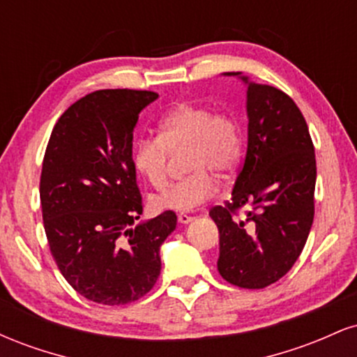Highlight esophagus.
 Wrapping results in <instances>:
<instances>
[{"instance_id": "esophagus-1", "label": "esophagus", "mask_w": 357, "mask_h": 357, "mask_svg": "<svg viewBox=\"0 0 357 357\" xmlns=\"http://www.w3.org/2000/svg\"><path fill=\"white\" fill-rule=\"evenodd\" d=\"M192 220H195V218H192V216H190V215H186V213H181V215H178V221H179V223H183V225L191 223Z\"/></svg>"}]
</instances>
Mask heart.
Instances as JSON below:
<instances>
[{
	"instance_id": "heart-1",
	"label": "heart",
	"mask_w": 357,
	"mask_h": 357,
	"mask_svg": "<svg viewBox=\"0 0 357 357\" xmlns=\"http://www.w3.org/2000/svg\"><path fill=\"white\" fill-rule=\"evenodd\" d=\"M158 137L136 142L132 165L147 184L161 190L167 181L169 153L188 151L184 169L190 176L154 196L153 206L165 211H192L216 191V179H228L240 165L243 137L231 114L184 102L158 121Z\"/></svg>"
}]
</instances>
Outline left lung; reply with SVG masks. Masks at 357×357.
<instances>
[{
  "label": "left lung",
  "instance_id": "left-lung-1",
  "mask_svg": "<svg viewBox=\"0 0 357 357\" xmlns=\"http://www.w3.org/2000/svg\"><path fill=\"white\" fill-rule=\"evenodd\" d=\"M247 87L248 144L227 206L210 216L220 230V275L241 289H264L292 268L314 221L315 154L296 102L241 72ZM247 207L241 220L232 218Z\"/></svg>",
  "mask_w": 357,
  "mask_h": 357
}]
</instances>
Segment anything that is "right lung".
Here are the masks:
<instances>
[{
  "label": "right lung",
  "instance_id": "right-lung-1",
  "mask_svg": "<svg viewBox=\"0 0 357 357\" xmlns=\"http://www.w3.org/2000/svg\"><path fill=\"white\" fill-rule=\"evenodd\" d=\"M158 99L147 90H97L61 114L45 153L40 202L50 252L80 296L124 305L161 273V245L176 215H142L132 165L134 127Z\"/></svg>",
  "mask_w": 357,
  "mask_h": 357
}]
</instances>
